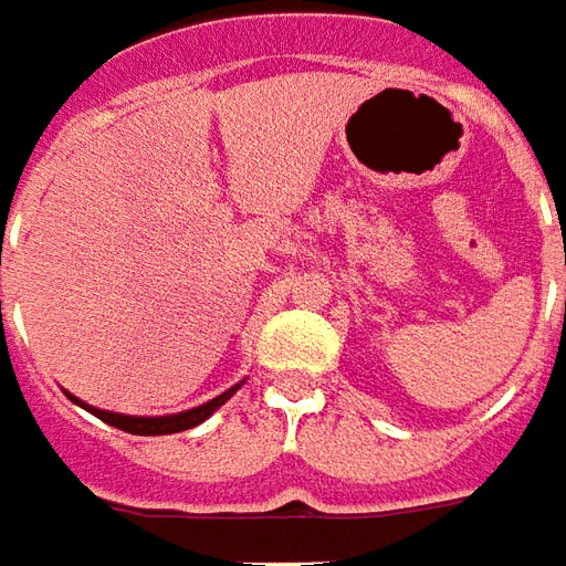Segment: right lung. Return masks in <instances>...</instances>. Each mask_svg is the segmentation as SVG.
<instances>
[{"label": "right lung", "instance_id": "obj_1", "mask_svg": "<svg viewBox=\"0 0 566 566\" xmlns=\"http://www.w3.org/2000/svg\"><path fill=\"white\" fill-rule=\"evenodd\" d=\"M242 382H237L233 389H227L218 398H211V401H205L199 408H189V411H180V415H165V417H130V415H115V411H98L93 405H86V401H80L67 392L71 401H77L80 408H86L90 415H96L98 420H105V423H112L117 430H124V433L133 436H168V433H184V430H192V427H199L202 420L214 415L218 408H221L227 398L237 392Z\"/></svg>", "mask_w": 566, "mask_h": 566}]
</instances>
